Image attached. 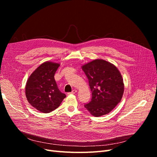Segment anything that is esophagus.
Instances as JSON below:
<instances>
[{
	"label": "esophagus",
	"mask_w": 157,
	"mask_h": 157,
	"mask_svg": "<svg viewBox=\"0 0 157 157\" xmlns=\"http://www.w3.org/2000/svg\"><path fill=\"white\" fill-rule=\"evenodd\" d=\"M77 90H73L72 92L69 93V94H75L77 93Z\"/></svg>",
	"instance_id": "34e87169"
}]
</instances>
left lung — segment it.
I'll return each mask as SVG.
<instances>
[{"instance_id": "left-lung-1", "label": "left lung", "mask_w": 157, "mask_h": 157, "mask_svg": "<svg viewBox=\"0 0 157 157\" xmlns=\"http://www.w3.org/2000/svg\"><path fill=\"white\" fill-rule=\"evenodd\" d=\"M88 79L92 99L84 105L94 117L107 115L121 102L124 90L123 78L115 65L97 59L82 66Z\"/></svg>"}]
</instances>
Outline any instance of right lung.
I'll return each mask as SVG.
<instances>
[{"label":"right lung","instance_id":"1","mask_svg":"<svg viewBox=\"0 0 157 157\" xmlns=\"http://www.w3.org/2000/svg\"><path fill=\"white\" fill-rule=\"evenodd\" d=\"M60 64L46 61L39 65L30 75L25 86L28 102L36 110L48 113L58 108L65 94L58 89L54 75Z\"/></svg>","mask_w":157,"mask_h":157}]
</instances>
